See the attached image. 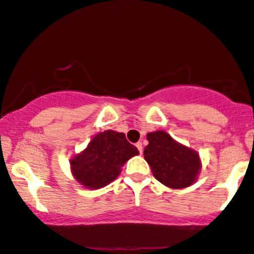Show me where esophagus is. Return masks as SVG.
Here are the masks:
<instances>
[{"instance_id":"obj_1","label":"esophagus","mask_w":254,"mask_h":254,"mask_svg":"<svg viewBox=\"0 0 254 254\" xmlns=\"http://www.w3.org/2000/svg\"><path fill=\"white\" fill-rule=\"evenodd\" d=\"M136 147H137V149H138V151H139V153H143V145H142V143H141V142H137V143H136Z\"/></svg>"}]
</instances>
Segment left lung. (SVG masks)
Listing matches in <instances>:
<instances>
[{
    "instance_id": "1",
    "label": "left lung",
    "mask_w": 254,
    "mask_h": 254,
    "mask_svg": "<svg viewBox=\"0 0 254 254\" xmlns=\"http://www.w3.org/2000/svg\"><path fill=\"white\" fill-rule=\"evenodd\" d=\"M147 139L144 159L156 180L171 189L188 188L196 182L200 171L197 151L178 143L161 130L149 132Z\"/></svg>"
}]
</instances>
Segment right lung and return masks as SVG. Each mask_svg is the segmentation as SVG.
Listing matches in <instances>:
<instances>
[{
    "instance_id": "1",
    "label": "right lung",
    "mask_w": 254,
    "mask_h": 254,
    "mask_svg": "<svg viewBox=\"0 0 254 254\" xmlns=\"http://www.w3.org/2000/svg\"><path fill=\"white\" fill-rule=\"evenodd\" d=\"M123 132L106 130L93 137L82 153L70 160L71 173L87 189H100L116 179L130 157L138 155Z\"/></svg>"
}]
</instances>
